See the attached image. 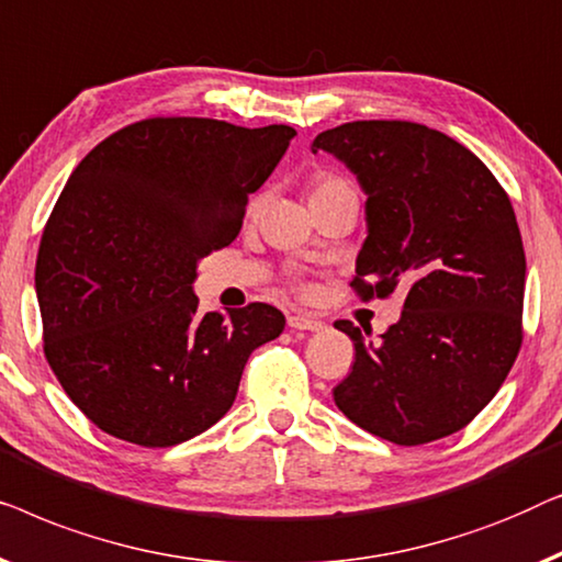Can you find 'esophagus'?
Masks as SVG:
<instances>
[{
    "label": "esophagus",
    "mask_w": 562,
    "mask_h": 562,
    "mask_svg": "<svg viewBox=\"0 0 562 562\" xmlns=\"http://www.w3.org/2000/svg\"><path fill=\"white\" fill-rule=\"evenodd\" d=\"M288 326L292 330H323V328H326V323L318 321V318H313V315L295 313V315H290V318H288Z\"/></svg>",
    "instance_id": "obj_1"
}]
</instances>
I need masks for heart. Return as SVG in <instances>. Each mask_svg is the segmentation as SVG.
Listing matches in <instances>:
<instances>
[{
    "label": "heart",
    "mask_w": 562,
    "mask_h": 562,
    "mask_svg": "<svg viewBox=\"0 0 562 562\" xmlns=\"http://www.w3.org/2000/svg\"><path fill=\"white\" fill-rule=\"evenodd\" d=\"M349 188L351 186L338 176H318L311 183V201L323 199V195H330V193H338V191H349ZM257 205H259V201L251 203V211H257Z\"/></svg>",
    "instance_id": "heart-1"
}]
</instances>
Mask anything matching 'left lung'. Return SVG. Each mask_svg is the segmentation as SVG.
Wrapping results in <instances>:
<instances>
[{
  "label": "left lung",
  "instance_id": "1",
  "mask_svg": "<svg viewBox=\"0 0 562 562\" xmlns=\"http://www.w3.org/2000/svg\"><path fill=\"white\" fill-rule=\"evenodd\" d=\"M311 149L341 160L367 195L351 288L363 300L405 292L376 346L336 323L357 349L338 409L397 446L465 428L521 346L527 262L509 195L471 149L425 124L349 122Z\"/></svg>",
  "mask_w": 562,
  "mask_h": 562
}]
</instances>
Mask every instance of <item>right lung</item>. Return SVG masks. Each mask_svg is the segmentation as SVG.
Instances as JSON below:
<instances>
[{
    "label": "right lung",
    "mask_w": 562,
    "mask_h": 562,
    "mask_svg": "<svg viewBox=\"0 0 562 562\" xmlns=\"http://www.w3.org/2000/svg\"><path fill=\"white\" fill-rule=\"evenodd\" d=\"M295 130L157 116L114 132L70 172L35 265L45 357L109 436L168 448L228 413L251 351L278 338L267 303L199 313L205 255L236 239Z\"/></svg>",
    "instance_id": "1"
}]
</instances>
